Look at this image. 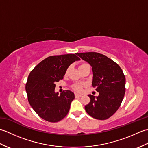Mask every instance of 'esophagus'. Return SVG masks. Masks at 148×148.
Segmentation results:
<instances>
[{
    "label": "esophagus",
    "mask_w": 148,
    "mask_h": 148,
    "mask_svg": "<svg viewBox=\"0 0 148 148\" xmlns=\"http://www.w3.org/2000/svg\"><path fill=\"white\" fill-rule=\"evenodd\" d=\"M81 96H82V95H80V94L75 93V97H81Z\"/></svg>",
    "instance_id": "34e87169"
}]
</instances>
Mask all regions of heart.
Segmentation results:
<instances>
[{
  "label": "heart",
  "mask_w": 148,
  "mask_h": 148,
  "mask_svg": "<svg viewBox=\"0 0 148 148\" xmlns=\"http://www.w3.org/2000/svg\"><path fill=\"white\" fill-rule=\"evenodd\" d=\"M84 64H81L80 66L83 65ZM72 88H73L74 90L77 91V92H81L83 89V85L81 84H75L73 86H72Z\"/></svg>",
  "instance_id": "heart-1"
}]
</instances>
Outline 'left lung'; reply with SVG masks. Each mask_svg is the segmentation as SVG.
I'll return each instance as SVG.
<instances>
[{
    "mask_svg": "<svg viewBox=\"0 0 148 148\" xmlns=\"http://www.w3.org/2000/svg\"><path fill=\"white\" fill-rule=\"evenodd\" d=\"M92 66V86L98 97L88 95L90 101L84 107L93 118L103 120L111 117L120 106L125 93V76L121 67L108 56L96 52L77 53Z\"/></svg>",
    "mask_w": 148,
    "mask_h": 148,
    "instance_id": "obj_1",
    "label": "left lung"
}]
</instances>
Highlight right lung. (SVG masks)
<instances>
[{
	"label": "right lung",
	"mask_w": 148,
	"mask_h": 148,
	"mask_svg": "<svg viewBox=\"0 0 148 148\" xmlns=\"http://www.w3.org/2000/svg\"><path fill=\"white\" fill-rule=\"evenodd\" d=\"M76 54L50 56L30 72L25 89L31 107L40 118L55 123L65 118L74 99L70 90L55 92L56 82L64 78L69 66L80 58Z\"/></svg>",
	"instance_id": "1"
}]
</instances>
